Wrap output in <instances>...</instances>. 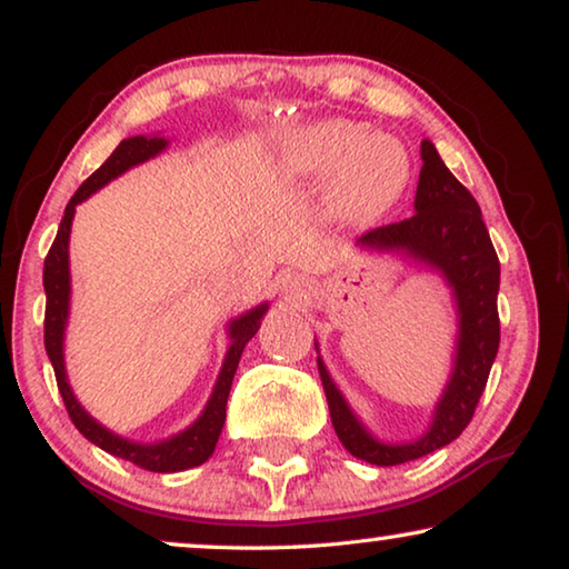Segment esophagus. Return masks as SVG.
Masks as SVG:
<instances>
[{
    "instance_id": "34e87169",
    "label": "esophagus",
    "mask_w": 569,
    "mask_h": 569,
    "mask_svg": "<svg viewBox=\"0 0 569 569\" xmlns=\"http://www.w3.org/2000/svg\"><path fill=\"white\" fill-rule=\"evenodd\" d=\"M303 278L301 276H288L283 281V293H291L293 298H298L303 293Z\"/></svg>"
}]
</instances>
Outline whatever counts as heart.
Wrapping results in <instances>:
<instances>
[{"label":"heart","instance_id":"heart-1","mask_svg":"<svg viewBox=\"0 0 569 569\" xmlns=\"http://www.w3.org/2000/svg\"><path fill=\"white\" fill-rule=\"evenodd\" d=\"M278 166L291 180H331V203L353 223H369L397 203L411 178L407 148L369 124L323 120L288 132Z\"/></svg>","mask_w":569,"mask_h":569}]
</instances>
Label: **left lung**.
<instances>
[{"label":"left lung","instance_id":"left-lung-1","mask_svg":"<svg viewBox=\"0 0 569 569\" xmlns=\"http://www.w3.org/2000/svg\"><path fill=\"white\" fill-rule=\"evenodd\" d=\"M421 160L413 216L401 223L369 230L356 240V246L411 258L413 263L437 271L451 288L457 306V349L451 361L455 366L431 411L427 431L399 445L373 437L343 399L319 356V373L336 437L349 455L377 467L403 465L455 441L475 417L499 349V258L481 220V210L471 192L451 176L435 142H421Z\"/></svg>","mask_w":569,"mask_h":569}]
</instances>
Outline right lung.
Masks as SVG:
<instances>
[{"mask_svg":"<svg viewBox=\"0 0 569 569\" xmlns=\"http://www.w3.org/2000/svg\"><path fill=\"white\" fill-rule=\"evenodd\" d=\"M166 148H168V140L160 138V134H152V138L134 134V138L122 140L120 146L112 150V156L104 160L80 188H77V192L70 198V203H67L60 230H57L54 243L44 258V273H42V283L47 293L44 349L52 361L57 389L62 393V401L72 423L80 429V435L84 439H90L94 447L104 449L108 455L132 461V465H138L140 469L160 471V475L200 467L216 451L218 437L226 423V403H228L230 383H233V377H236L240 353H243L246 343L253 339L256 331L261 329V319L268 311V301H266L228 321L230 346L226 351L223 366H220L213 393H210V399L206 403V409L200 411V417L192 421L188 429L178 431V435H172L162 441H150V445H146V441L124 439L120 435H114V431L104 429L102 423L98 419H92L90 413L84 411L82 403L74 399V391L70 387V381H67V371H64V329H67V319H70V293H72L70 230H72L74 208L80 206L82 200H88L92 192H98L102 186H108L110 180L120 178L122 172L140 166V162L160 156Z\"/></svg>","mask_w":569,"mask_h":569,"instance_id":"right-lung-1","label":"right lung"}]
</instances>
